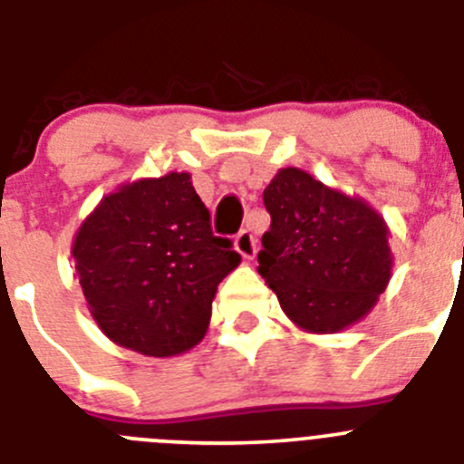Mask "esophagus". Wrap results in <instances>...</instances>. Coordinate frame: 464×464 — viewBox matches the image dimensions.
<instances>
[{
	"instance_id": "34e87169",
	"label": "esophagus",
	"mask_w": 464,
	"mask_h": 464,
	"mask_svg": "<svg viewBox=\"0 0 464 464\" xmlns=\"http://www.w3.org/2000/svg\"><path fill=\"white\" fill-rule=\"evenodd\" d=\"M236 249L242 258H254V254H256V237L249 231H240L236 236Z\"/></svg>"
}]
</instances>
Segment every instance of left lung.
Returning <instances> with one entry per match:
<instances>
[{
	"label": "left lung",
	"instance_id": "left-lung-1",
	"mask_svg": "<svg viewBox=\"0 0 464 464\" xmlns=\"http://www.w3.org/2000/svg\"><path fill=\"white\" fill-rule=\"evenodd\" d=\"M270 231L258 272L284 314L306 332H341L369 314L392 276L384 219L366 201L302 169L276 173L263 192Z\"/></svg>",
	"mask_w": 464,
	"mask_h": 464
}]
</instances>
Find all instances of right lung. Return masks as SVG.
<instances>
[{"label": "right lung", "mask_w": 464, "mask_h": 464, "mask_svg": "<svg viewBox=\"0 0 464 464\" xmlns=\"http://www.w3.org/2000/svg\"><path fill=\"white\" fill-rule=\"evenodd\" d=\"M72 258L91 315L121 348L173 357L206 336L218 285L240 263L212 236L189 173L107 194L82 222Z\"/></svg>", "instance_id": "1"}]
</instances>
